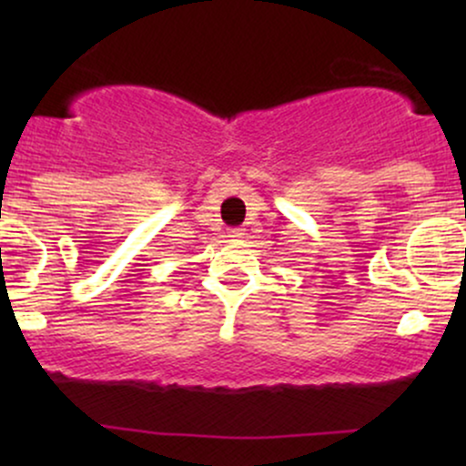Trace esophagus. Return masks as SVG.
<instances>
[{
    "mask_svg": "<svg viewBox=\"0 0 466 466\" xmlns=\"http://www.w3.org/2000/svg\"><path fill=\"white\" fill-rule=\"evenodd\" d=\"M228 237H229V238H234V240H237V238H243V237H245V228H234V229H229Z\"/></svg>",
    "mask_w": 466,
    "mask_h": 466,
    "instance_id": "obj_1",
    "label": "esophagus"
}]
</instances>
